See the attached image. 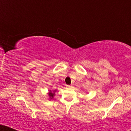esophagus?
I'll return each instance as SVG.
<instances>
[{
	"mask_svg": "<svg viewBox=\"0 0 131 131\" xmlns=\"http://www.w3.org/2000/svg\"><path fill=\"white\" fill-rule=\"evenodd\" d=\"M67 88H69V89H71V88H73V85H67Z\"/></svg>",
	"mask_w": 131,
	"mask_h": 131,
	"instance_id": "esophagus-1",
	"label": "esophagus"
}]
</instances>
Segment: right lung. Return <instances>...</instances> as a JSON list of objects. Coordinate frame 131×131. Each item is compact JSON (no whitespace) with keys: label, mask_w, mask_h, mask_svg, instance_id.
Wrapping results in <instances>:
<instances>
[{"label":"right lung","mask_w":131,"mask_h":131,"mask_svg":"<svg viewBox=\"0 0 131 131\" xmlns=\"http://www.w3.org/2000/svg\"><path fill=\"white\" fill-rule=\"evenodd\" d=\"M57 92V90H54V91H52V90H49V92H48V96H49V100H52L53 99L54 96L55 95V92Z\"/></svg>","instance_id":"obj_1"}]
</instances>
